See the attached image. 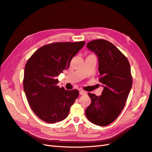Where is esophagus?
<instances>
[{"label":"esophagus","instance_id":"1","mask_svg":"<svg viewBox=\"0 0 152 152\" xmlns=\"http://www.w3.org/2000/svg\"><path fill=\"white\" fill-rule=\"evenodd\" d=\"M79 94L80 95H84V94H86V92L83 91V90H80L79 91Z\"/></svg>","mask_w":152,"mask_h":152}]
</instances>
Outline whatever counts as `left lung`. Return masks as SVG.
I'll return each mask as SVG.
<instances>
[{
  "label": "left lung",
  "instance_id": "1",
  "mask_svg": "<svg viewBox=\"0 0 152 152\" xmlns=\"http://www.w3.org/2000/svg\"><path fill=\"white\" fill-rule=\"evenodd\" d=\"M87 48L98 58L99 81L103 87L102 95L89 93L91 104L86 109L88 120L96 125L106 126L121 113L132 87L130 64L115 45L104 39L92 40Z\"/></svg>",
  "mask_w": 152,
  "mask_h": 152
}]
</instances>
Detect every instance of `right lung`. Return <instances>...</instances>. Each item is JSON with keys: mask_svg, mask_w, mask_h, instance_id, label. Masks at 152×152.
<instances>
[{"mask_svg": "<svg viewBox=\"0 0 152 152\" xmlns=\"http://www.w3.org/2000/svg\"><path fill=\"white\" fill-rule=\"evenodd\" d=\"M84 41L45 45L32 54L24 71L23 89L31 110L41 120L56 123L66 118L78 98L77 89L66 91L56 79L70 66Z\"/></svg>", "mask_w": 152, "mask_h": 152, "instance_id": "obj_1", "label": "right lung"}]
</instances>
